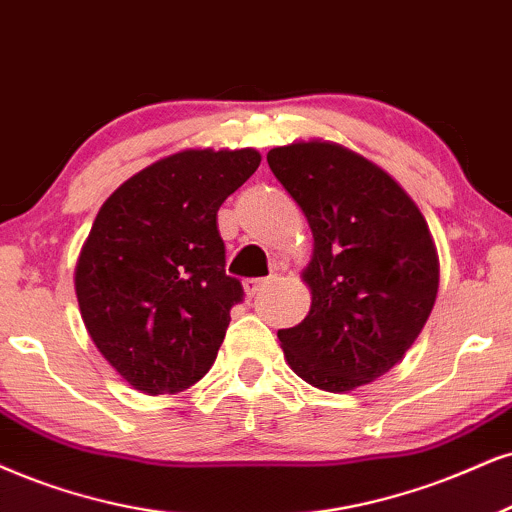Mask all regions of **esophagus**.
Returning a JSON list of instances; mask_svg holds the SVG:
<instances>
[{"label": "esophagus", "mask_w": 512, "mask_h": 512, "mask_svg": "<svg viewBox=\"0 0 512 512\" xmlns=\"http://www.w3.org/2000/svg\"><path fill=\"white\" fill-rule=\"evenodd\" d=\"M270 285V277H251V280H244V292L249 296H256L263 287Z\"/></svg>", "instance_id": "1"}]
</instances>
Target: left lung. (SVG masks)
I'll return each mask as SVG.
<instances>
[{"label":"left lung","mask_w":512,"mask_h":512,"mask_svg":"<svg viewBox=\"0 0 512 512\" xmlns=\"http://www.w3.org/2000/svg\"><path fill=\"white\" fill-rule=\"evenodd\" d=\"M268 166L313 232L311 311L277 330L289 368L334 394L363 387L406 356L430 318L439 289L430 227L382 168L339 144L275 147Z\"/></svg>","instance_id":"1"}]
</instances>
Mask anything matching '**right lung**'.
I'll return each mask as SVG.
<instances>
[{"label": "right lung", "instance_id": "1", "mask_svg": "<svg viewBox=\"0 0 512 512\" xmlns=\"http://www.w3.org/2000/svg\"><path fill=\"white\" fill-rule=\"evenodd\" d=\"M256 149H185L125 180L75 266L82 323L144 394H178L216 361L242 282L225 273L218 208L256 173Z\"/></svg>", "mask_w": 512, "mask_h": 512}]
</instances>
